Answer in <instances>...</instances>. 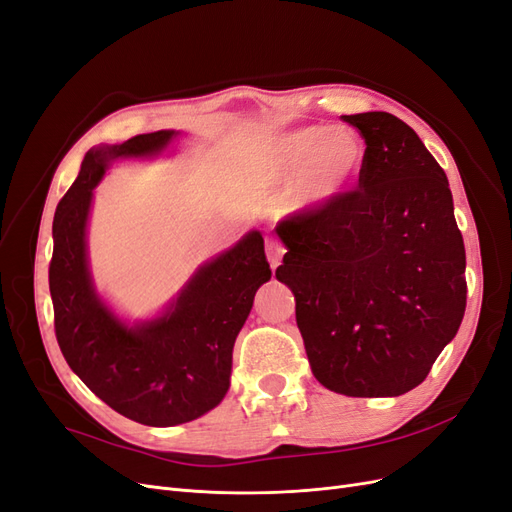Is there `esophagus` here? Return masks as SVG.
I'll return each mask as SVG.
<instances>
[{
	"mask_svg": "<svg viewBox=\"0 0 512 512\" xmlns=\"http://www.w3.org/2000/svg\"><path fill=\"white\" fill-rule=\"evenodd\" d=\"M284 252H286V247H284L280 241H277L275 237H269V239H267V258H269L273 269L282 262Z\"/></svg>",
	"mask_w": 512,
	"mask_h": 512,
	"instance_id": "obj_1",
	"label": "esophagus"
}]
</instances>
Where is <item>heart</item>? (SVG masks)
<instances>
[{
    "label": "heart",
    "instance_id": "1",
    "mask_svg": "<svg viewBox=\"0 0 512 512\" xmlns=\"http://www.w3.org/2000/svg\"><path fill=\"white\" fill-rule=\"evenodd\" d=\"M363 149L359 138L346 130L307 126L282 134L267 153L269 173L290 181L301 207L327 203L359 173Z\"/></svg>",
    "mask_w": 512,
    "mask_h": 512
}]
</instances>
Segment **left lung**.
I'll return each mask as SVG.
<instances>
[{
	"instance_id": "1",
	"label": "left lung",
	"mask_w": 512,
	"mask_h": 512,
	"mask_svg": "<svg viewBox=\"0 0 512 512\" xmlns=\"http://www.w3.org/2000/svg\"><path fill=\"white\" fill-rule=\"evenodd\" d=\"M365 138L359 183L275 228L316 380L348 397L421 384L466 312V250L442 166L391 113L342 117Z\"/></svg>"
}]
</instances>
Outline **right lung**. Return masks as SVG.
<instances>
[{"instance_id": "obj_1", "label": "right lung", "mask_w": 512, "mask_h": 512, "mask_svg": "<svg viewBox=\"0 0 512 512\" xmlns=\"http://www.w3.org/2000/svg\"><path fill=\"white\" fill-rule=\"evenodd\" d=\"M173 136V130L138 134L87 153L57 205L49 267L55 335L70 369L115 412L151 427L188 423L220 404L235 339L256 290L271 280L265 241L254 230L200 267L156 320L128 327L100 301L85 245L94 188L111 160L153 156Z\"/></svg>"}]
</instances>
